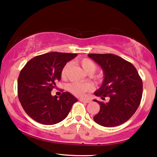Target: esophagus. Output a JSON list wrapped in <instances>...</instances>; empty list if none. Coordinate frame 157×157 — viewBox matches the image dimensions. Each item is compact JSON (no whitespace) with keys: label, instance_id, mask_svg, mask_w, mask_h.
<instances>
[{"label":"esophagus","instance_id":"1","mask_svg":"<svg viewBox=\"0 0 157 157\" xmlns=\"http://www.w3.org/2000/svg\"><path fill=\"white\" fill-rule=\"evenodd\" d=\"M80 101L82 102H86V103H89V102H91V100H85V99H80Z\"/></svg>","mask_w":157,"mask_h":157}]
</instances>
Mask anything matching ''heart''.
Returning <instances> with one entry per match:
<instances>
[{"label":"heart","instance_id":"1","mask_svg":"<svg viewBox=\"0 0 157 157\" xmlns=\"http://www.w3.org/2000/svg\"><path fill=\"white\" fill-rule=\"evenodd\" d=\"M80 63L82 68L84 69V71L89 74L94 73L97 70V64L89 58H86V57L82 58V60L80 61ZM70 66H71L70 63H67L65 64L63 67L62 70H61V77H62L63 78H65V77L67 76L68 70H69L70 68ZM93 77L96 80H100L102 78V76L100 75H94ZM93 85L89 83V82L81 83V82H74L70 83L68 86V91L76 97H83L85 94L91 91V90L93 89Z\"/></svg>","mask_w":157,"mask_h":157}]
</instances>
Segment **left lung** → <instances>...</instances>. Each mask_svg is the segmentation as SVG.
<instances>
[{
  "mask_svg": "<svg viewBox=\"0 0 157 157\" xmlns=\"http://www.w3.org/2000/svg\"><path fill=\"white\" fill-rule=\"evenodd\" d=\"M105 74L103 83L94 94L109 102H97L100 111L94 120L104 127L122 125L137 110L142 96V80L134 65L113 54H89Z\"/></svg>",
  "mask_w": 157,
  "mask_h": 157,
  "instance_id": "8db88e82",
  "label": "left lung"
}]
</instances>
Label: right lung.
I'll list each match as a JSON object with an SVG mask.
<instances>
[{
  "label": "right lung",
  "instance_id": "add662e5",
  "mask_svg": "<svg viewBox=\"0 0 157 157\" xmlns=\"http://www.w3.org/2000/svg\"><path fill=\"white\" fill-rule=\"evenodd\" d=\"M77 54L49 52L33 57L25 65L17 80L18 99L29 116L44 125H54L68 116L77 101L69 92L57 98L51 91L61 78L64 65Z\"/></svg>",
  "mask_w": 157,
  "mask_h": 157
}]
</instances>
